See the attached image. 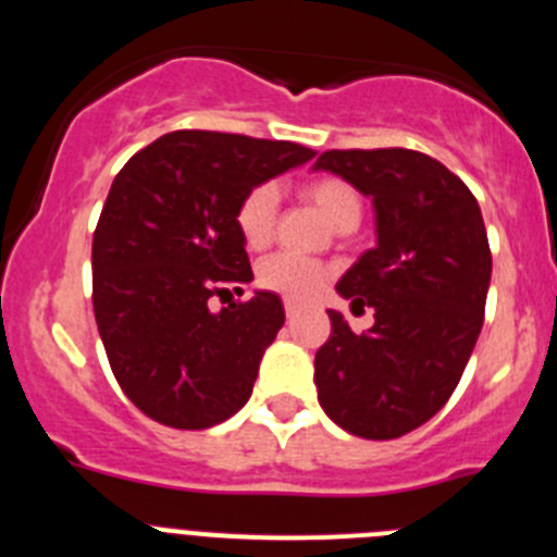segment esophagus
Segmentation results:
<instances>
[{"mask_svg": "<svg viewBox=\"0 0 557 557\" xmlns=\"http://www.w3.org/2000/svg\"><path fill=\"white\" fill-rule=\"evenodd\" d=\"M284 312H287V318H295V314L301 312V307L295 301H284Z\"/></svg>", "mask_w": 557, "mask_h": 557, "instance_id": "obj_1", "label": "esophagus"}]
</instances>
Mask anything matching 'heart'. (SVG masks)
I'll return each mask as SVG.
<instances>
[{
  "mask_svg": "<svg viewBox=\"0 0 557 557\" xmlns=\"http://www.w3.org/2000/svg\"><path fill=\"white\" fill-rule=\"evenodd\" d=\"M301 195L321 211L337 231L357 228L362 220V195L339 175H318L301 186ZM236 231L248 248L259 250L273 239L278 220V191L273 184H256L236 206ZM329 282V268L295 253L268 256L256 268V284L287 301H312Z\"/></svg>",
  "mask_w": 557,
  "mask_h": 557,
  "instance_id": "obj_1",
  "label": "heart"
}]
</instances>
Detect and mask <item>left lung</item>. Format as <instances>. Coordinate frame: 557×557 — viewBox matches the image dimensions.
<instances>
[{
	"mask_svg": "<svg viewBox=\"0 0 557 557\" xmlns=\"http://www.w3.org/2000/svg\"><path fill=\"white\" fill-rule=\"evenodd\" d=\"M329 170L376 209V248L337 282L351 309H373L354 334L329 309L332 334L314 354L318 401L334 424L393 441L449 401L485 321L491 248L480 203L441 161L405 147L326 150Z\"/></svg>",
	"mask_w": 557,
	"mask_h": 557,
	"instance_id": "8db88e82",
	"label": "left lung"
}]
</instances>
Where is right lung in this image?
Returning a JSON list of instances; mask_svg holds the SVG:
<instances>
[{
	"mask_svg": "<svg viewBox=\"0 0 557 557\" xmlns=\"http://www.w3.org/2000/svg\"><path fill=\"white\" fill-rule=\"evenodd\" d=\"M295 141L175 131L113 178L91 243V301L111 371L147 418L209 430L243 410L282 298L256 293L214 312L211 298L253 278L236 231L248 189L309 161Z\"/></svg>",
	"mask_w": 557,
	"mask_h": 557,
	"instance_id": "right-lung-1",
	"label": "right lung"
}]
</instances>
